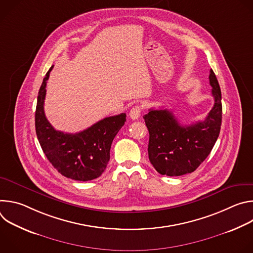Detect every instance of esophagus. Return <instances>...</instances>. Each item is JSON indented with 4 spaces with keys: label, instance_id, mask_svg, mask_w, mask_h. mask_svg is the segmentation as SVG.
<instances>
[{
    "label": "esophagus",
    "instance_id": "obj_1",
    "mask_svg": "<svg viewBox=\"0 0 253 253\" xmlns=\"http://www.w3.org/2000/svg\"><path fill=\"white\" fill-rule=\"evenodd\" d=\"M141 111H142V106L140 105H137V106H134L132 109L130 110V113H129V117L132 119V120H136L140 117L141 115Z\"/></svg>",
    "mask_w": 253,
    "mask_h": 253
}]
</instances>
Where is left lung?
I'll list each match as a JSON object with an SVG mask.
<instances>
[{
	"mask_svg": "<svg viewBox=\"0 0 253 253\" xmlns=\"http://www.w3.org/2000/svg\"><path fill=\"white\" fill-rule=\"evenodd\" d=\"M209 83L214 105L204 121L183 126L167 109H149L144 115L149 131L148 156L158 173L167 176L191 173L210 154L222 120L221 90L212 69Z\"/></svg>",
	"mask_w": 253,
	"mask_h": 253,
	"instance_id": "8db88e82",
	"label": "left lung"
}]
</instances>
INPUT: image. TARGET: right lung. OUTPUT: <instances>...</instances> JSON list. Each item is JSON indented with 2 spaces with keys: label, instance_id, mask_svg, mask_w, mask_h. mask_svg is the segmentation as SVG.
Listing matches in <instances>:
<instances>
[{
  "label": "right lung",
  "instance_id": "obj_1",
  "mask_svg": "<svg viewBox=\"0 0 253 253\" xmlns=\"http://www.w3.org/2000/svg\"><path fill=\"white\" fill-rule=\"evenodd\" d=\"M53 66L47 72L38 94L35 127L48 160L63 176L89 181L101 176L110 159L113 139L125 124L126 114L107 117L84 131L69 134L57 131L44 112L46 85Z\"/></svg>",
  "mask_w": 253,
  "mask_h": 253
}]
</instances>
